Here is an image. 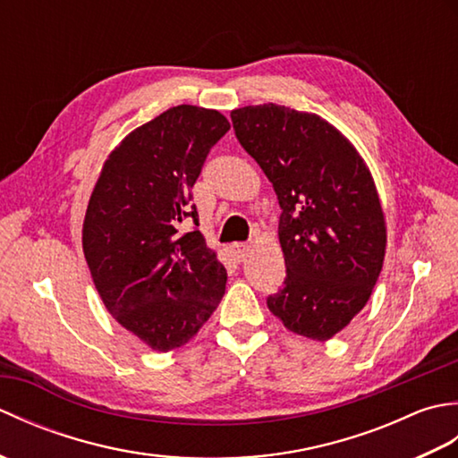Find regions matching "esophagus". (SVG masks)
Segmentation results:
<instances>
[{
	"mask_svg": "<svg viewBox=\"0 0 458 458\" xmlns=\"http://www.w3.org/2000/svg\"><path fill=\"white\" fill-rule=\"evenodd\" d=\"M232 254L236 256V259L244 261L246 256L250 254V246L248 244H232Z\"/></svg>",
	"mask_w": 458,
	"mask_h": 458,
	"instance_id": "obj_1",
	"label": "esophagus"
}]
</instances>
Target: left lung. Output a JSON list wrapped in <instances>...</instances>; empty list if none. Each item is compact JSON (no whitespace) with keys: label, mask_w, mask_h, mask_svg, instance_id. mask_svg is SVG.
I'll return each mask as SVG.
<instances>
[{"label":"left lung","mask_w":458,"mask_h":458,"mask_svg":"<svg viewBox=\"0 0 458 458\" xmlns=\"http://www.w3.org/2000/svg\"><path fill=\"white\" fill-rule=\"evenodd\" d=\"M230 118L281 207L287 276L267 307L291 333L325 343L366 307L384 266L386 216L372 173L317 114L261 104Z\"/></svg>","instance_id":"obj_1"}]
</instances>
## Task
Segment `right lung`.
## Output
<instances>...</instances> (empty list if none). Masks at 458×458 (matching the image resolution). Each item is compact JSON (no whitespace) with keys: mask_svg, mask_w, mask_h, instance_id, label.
<instances>
[{"mask_svg":"<svg viewBox=\"0 0 458 458\" xmlns=\"http://www.w3.org/2000/svg\"><path fill=\"white\" fill-rule=\"evenodd\" d=\"M230 130L216 110L181 104L125 135L104 161L82 226V250L104 307L157 352L187 344L216 310L226 269L192 218L191 189Z\"/></svg>","mask_w":458,"mask_h":458,"instance_id":"1","label":"right lung"}]
</instances>
